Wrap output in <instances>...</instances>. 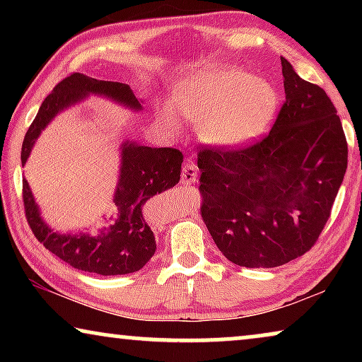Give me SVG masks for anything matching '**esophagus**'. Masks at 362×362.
Returning <instances> with one entry per match:
<instances>
[{"instance_id":"1","label":"esophagus","mask_w":362,"mask_h":362,"mask_svg":"<svg viewBox=\"0 0 362 362\" xmlns=\"http://www.w3.org/2000/svg\"><path fill=\"white\" fill-rule=\"evenodd\" d=\"M197 177V168L192 165L191 161H187L182 165V173H181V181L182 182H194Z\"/></svg>"}]
</instances>
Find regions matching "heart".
<instances>
[{
  "mask_svg": "<svg viewBox=\"0 0 362 362\" xmlns=\"http://www.w3.org/2000/svg\"><path fill=\"white\" fill-rule=\"evenodd\" d=\"M171 105L160 120L171 133L181 130V113L197 123L202 141L221 148L250 143L265 132L276 110L275 87L235 66L206 67L176 83Z\"/></svg>",
  "mask_w": 362,
  "mask_h": 362,
  "instance_id": "heart-1",
  "label": "heart"
}]
</instances>
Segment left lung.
<instances>
[{"instance_id": "1", "label": "left lung", "mask_w": 362, "mask_h": 362, "mask_svg": "<svg viewBox=\"0 0 362 362\" xmlns=\"http://www.w3.org/2000/svg\"><path fill=\"white\" fill-rule=\"evenodd\" d=\"M285 103L264 140L204 148L201 216L232 264L272 269L308 252L328 221L348 168V143L323 88L281 57Z\"/></svg>"}]
</instances>
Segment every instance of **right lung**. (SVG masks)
I'll use <instances>...</instances> for the list:
<instances>
[{"label":"right lung","instance_id":"obj_1","mask_svg":"<svg viewBox=\"0 0 362 362\" xmlns=\"http://www.w3.org/2000/svg\"><path fill=\"white\" fill-rule=\"evenodd\" d=\"M100 95L133 112L143 110V100L136 98L128 83L97 81L86 74H72L57 83L44 98L36 118L24 136L21 163L26 165L33 146L44 128L69 107ZM182 153L176 148H151L125 140L120 146V173L113 194L115 217L98 234L52 230L41 217L28 181L23 180V199L28 224L33 234L59 259L74 269L97 275H125L138 272L155 255L156 240L143 216V206L155 194L180 182Z\"/></svg>","mask_w":362,"mask_h":362}]
</instances>
